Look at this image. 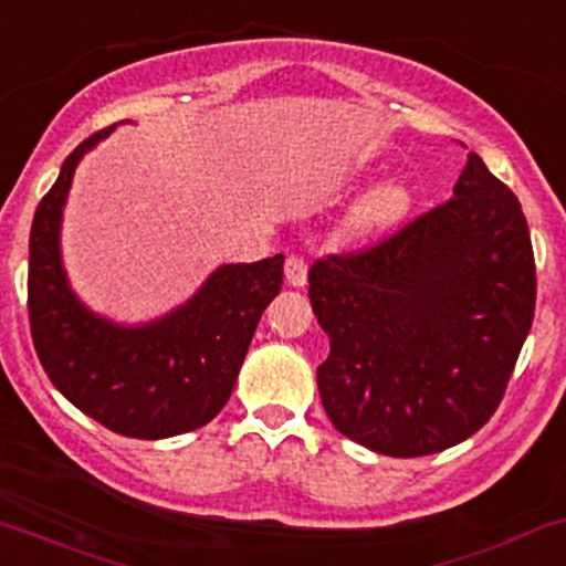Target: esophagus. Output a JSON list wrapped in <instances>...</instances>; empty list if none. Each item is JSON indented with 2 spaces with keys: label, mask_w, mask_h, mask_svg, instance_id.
<instances>
[{
  "label": "esophagus",
  "mask_w": 566,
  "mask_h": 566,
  "mask_svg": "<svg viewBox=\"0 0 566 566\" xmlns=\"http://www.w3.org/2000/svg\"><path fill=\"white\" fill-rule=\"evenodd\" d=\"M284 276H287V282L293 284V287H306L308 282V265L303 258H287V263H284Z\"/></svg>",
  "instance_id": "1"
}]
</instances>
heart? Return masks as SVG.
<instances>
[{
    "mask_svg": "<svg viewBox=\"0 0 566 566\" xmlns=\"http://www.w3.org/2000/svg\"><path fill=\"white\" fill-rule=\"evenodd\" d=\"M413 207V188L406 179L392 177L354 198L335 228L340 244H363L400 226Z\"/></svg>",
    "mask_w": 566,
    "mask_h": 566,
    "instance_id": "obj_1",
    "label": "heart"
}]
</instances>
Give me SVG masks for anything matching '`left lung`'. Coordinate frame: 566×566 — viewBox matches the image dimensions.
Masks as SVG:
<instances>
[{"mask_svg":"<svg viewBox=\"0 0 566 566\" xmlns=\"http://www.w3.org/2000/svg\"><path fill=\"white\" fill-rule=\"evenodd\" d=\"M518 198L475 153L451 201L368 252L308 271L331 354L316 368L333 427L384 457L462 443L500 406L535 316Z\"/></svg>","mask_w":566,"mask_h":566,"instance_id":"obj_1","label":"left lung"}]
</instances>
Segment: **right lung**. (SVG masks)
Here are the masks:
<instances>
[{
	"mask_svg": "<svg viewBox=\"0 0 566 566\" xmlns=\"http://www.w3.org/2000/svg\"><path fill=\"white\" fill-rule=\"evenodd\" d=\"M115 132L93 134L61 166L29 235V322L53 387L107 430L139 440L209 424L239 378L265 306L282 290L284 254L222 263L182 306L139 325L91 312L66 276L61 222L74 169Z\"/></svg>",
	"mask_w": 566,
	"mask_h": 566,
	"instance_id": "1",
	"label": "right lung"
}]
</instances>
